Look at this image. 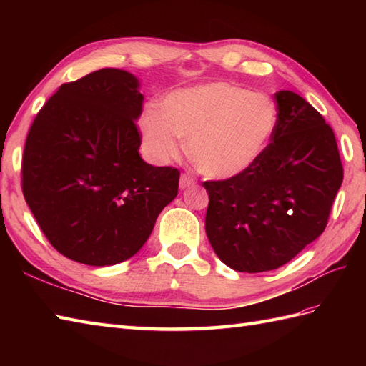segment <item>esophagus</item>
Segmentation results:
<instances>
[{
	"instance_id": "34e87169",
	"label": "esophagus",
	"mask_w": 366,
	"mask_h": 366,
	"mask_svg": "<svg viewBox=\"0 0 366 366\" xmlns=\"http://www.w3.org/2000/svg\"><path fill=\"white\" fill-rule=\"evenodd\" d=\"M192 185H195V179H193L190 174H182L181 179H179V187L182 190L192 187Z\"/></svg>"
}]
</instances>
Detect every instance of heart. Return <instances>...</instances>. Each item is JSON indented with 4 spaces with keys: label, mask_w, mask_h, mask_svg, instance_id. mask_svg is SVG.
<instances>
[{
    "label": "heart",
    "mask_w": 366,
    "mask_h": 366,
    "mask_svg": "<svg viewBox=\"0 0 366 366\" xmlns=\"http://www.w3.org/2000/svg\"><path fill=\"white\" fill-rule=\"evenodd\" d=\"M278 113L270 97L214 81L171 92L146 108L139 129L152 159L168 163L187 142L190 159L212 179L247 173L269 147Z\"/></svg>",
    "instance_id": "b5f03b06"
}]
</instances>
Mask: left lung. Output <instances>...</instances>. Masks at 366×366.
<instances>
[{
  "mask_svg": "<svg viewBox=\"0 0 366 366\" xmlns=\"http://www.w3.org/2000/svg\"><path fill=\"white\" fill-rule=\"evenodd\" d=\"M272 143L254 165L227 181H207L206 234L237 272L282 267L322 234L343 182L335 134L292 91L275 94Z\"/></svg>",
  "mask_w": 366,
  "mask_h": 366,
  "instance_id": "obj_1",
  "label": "left lung"
}]
</instances>
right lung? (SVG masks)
Instances as JSON below:
<instances>
[{"label": "right lung", "instance_id": "add662e5", "mask_svg": "<svg viewBox=\"0 0 366 366\" xmlns=\"http://www.w3.org/2000/svg\"><path fill=\"white\" fill-rule=\"evenodd\" d=\"M143 100L135 75L100 69L59 86L28 132L23 195L69 259L104 267L132 258L177 195L179 171L138 152Z\"/></svg>", "mask_w": 366, "mask_h": 366}]
</instances>
